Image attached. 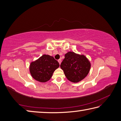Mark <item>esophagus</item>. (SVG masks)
Here are the masks:
<instances>
[{
    "mask_svg": "<svg viewBox=\"0 0 121 121\" xmlns=\"http://www.w3.org/2000/svg\"><path fill=\"white\" fill-rule=\"evenodd\" d=\"M58 61L59 62V64H60H60H61V59H59V60H58Z\"/></svg>",
    "mask_w": 121,
    "mask_h": 121,
    "instance_id": "obj_1",
    "label": "esophagus"
}]
</instances>
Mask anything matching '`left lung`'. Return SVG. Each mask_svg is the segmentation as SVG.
<instances>
[{
	"label": "left lung",
	"mask_w": 121,
	"mask_h": 121,
	"mask_svg": "<svg viewBox=\"0 0 121 121\" xmlns=\"http://www.w3.org/2000/svg\"><path fill=\"white\" fill-rule=\"evenodd\" d=\"M65 57L60 67L68 80L77 83L87 76L91 63L86 56L70 51L65 54Z\"/></svg>",
	"instance_id": "1"
}]
</instances>
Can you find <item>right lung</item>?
I'll return each instance as SVG.
<instances>
[{
    "instance_id": "right-lung-1",
    "label": "right lung",
    "mask_w": 121,
    "mask_h": 121,
    "mask_svg": "<svg viewBox=\"0 0 121 121\" xmlns=\"http://www.w3.org/2000/svg\"><path fill=\"white\" fill-rule=\"evenodd\" d=\"M59 63L53 56L43 54L30 65L32 77L40 82H46L51 79L53 73L59 67Z\"/></svg>"
}]
</instances>
